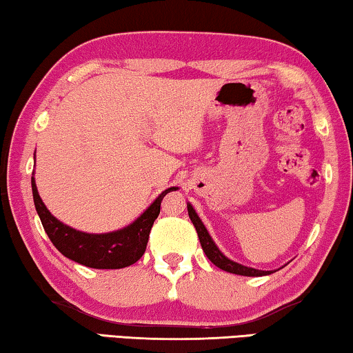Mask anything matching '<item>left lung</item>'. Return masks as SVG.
Wrapping results in <instances>:
<instances>
[{
  "instance_id": "8db88e82",
  "label": "left lung",
  "mask_w": 353,
  "mask_h": 353,
  "mask_svg": "<svg viewBox=\"0 0 353 353\" xmlns=\"http://www.w3.org/2000/svg\"><path fill=\"white\" fill-rule=\"evenodd\" d=\"M187 209H188L190 220H192L194 228H196L201 247H203V251L205 253V256L209 257L212 264H215L218 268H221V270L234 273V275H242V276H265V275H270V273L275 272V270H259V268L242 265L236 261L229 259V257L223 254L220 248L216 247V243L214 242V239L210 237L209 231L205 229L204 223L201 221V218L196 214V210L193 209V205L188 203Z\"/></svg>"
}]
</instances>
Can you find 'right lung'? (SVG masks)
<instances>
[{
    "label": "right lung",
    "mask_w": 353,
    "mask_h": 353,
    "mask_svg": "<svg viewBox=\"0 0 353 353\" xmlns=\"http://www.w3.org/2000/svg\"><path fill=\"white\" fill-rule=\"evenodd\" d=\"M31 188L37 215L56 250L78 264L91 268H124L141 259L146 251L150 229L160 214L161 199L166 193L177 190V187H171L161 192L154 203L130 225L117 231L91 234L67 226L50 214L47 205L42 203V198L39 196L34 174L31 177Z\"/></svg>",
    "instance_id": "add662e5"
}]
</instances>
